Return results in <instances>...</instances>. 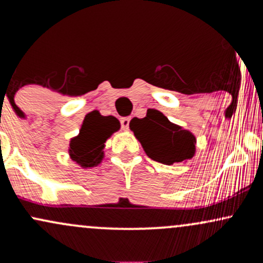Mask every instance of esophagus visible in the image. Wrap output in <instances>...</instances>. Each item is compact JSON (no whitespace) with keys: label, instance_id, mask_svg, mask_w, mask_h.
<instances>
[{"label":"esophagus","instance_id":"esophagus-1","mask_svg":"<svg viewBox=\"0 0 263 263\" xmlns=\"http://www.w3.org/2000/svg\"><path fill=\"white\" fill-rule=\"evenodd\" d=\"M129 117H123V119H121V128L123 129V131H127L128 129V126H129Z\"/></svg>","mask_w":263,"mask_h":263}]
</instances>
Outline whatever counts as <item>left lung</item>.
<instances>
[{
  "mask_svg": "<svg viewBox=\"0 0 263 263\" xmlns=\"http://www.w3.org/2000/svg\"><path fill=\"white\" fill-rule=\"evenodd\" d=\"M129 128L141 142L146 155L156 162L171 165L188 161L195 155V136L171 122L162 112L147 115L136 126L131 127L129 123Z\"/></svg>",
  "mask_w": 263,
  "mask_h": 263,
  "instance_id": "left-lung-1",
  "label": "left lung"
}]
</instances>
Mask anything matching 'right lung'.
I'll use <instances>...</instances> for the list:
<instances>
[{
    "label": "right lung",
    "mask_w": 263,
    "mask_h": 263,
    "mask_svg": "<svg viewBox=\"0 0 263 263\" xmlns=\"http://www.w3.org/2000/svg\"><path fill=\"white\" fill-rule=\"evenodd\" d=\"M119 129L120 123L114 116H102L99 111L87 114L79 135L70 140L69 156L81 168L96 167L104 159L105 142Z\"/></svg>",
    "instance_id": "add662e5"
}]
</instances>
